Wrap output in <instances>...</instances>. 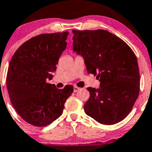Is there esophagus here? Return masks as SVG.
<instances>
[{"label": "esophagus", "instance_id": "esophagus-1", "mask_svg": "<svg viewBox=\"0 0 152 152\" xmlns=\"http://www.w3.org/2000/svg\"><path fill=\"white\" fill-rule=\"evenodd\" d=\"M80 89H81V88L78 87V86H74V87H73V91H74V92H76V91H78L79 90H80Z\"/></svg>", "mask_w": 152, "mask_h": 152}]
</instances>
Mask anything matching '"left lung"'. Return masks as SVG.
I'll list each match as a JSON object with an SVG mask.
<instances>
[{"mask_svg": "<svg viewBox=\"0 0 152 152\" xmlns=\"http://www.w3.org/2000/svg\"><path fill=\"white\" fill-rule=\"evenodd\" d=\"M73 51L84 59L89 73L96 75L99 89L89 87L84 112L104 125L123 121L131 113L140 89L137 58L123 39L103 29L73 30Z\"/></svg>", "mask_w": 152, "mask_h": 152, "instance_id": "1", "label": "left lung"}]
</instances>
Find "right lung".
<instances>
[{
  "instance_id": "add662e5",
  "label": "right lung",
  "mask_w": 152,
  "mask_h": 152,
  "mask_svg": "<svg viewBox=\"0 0 152 152\" xmlns=\"http://www.w3.org/2000/svg\"><path fill=\"white\" fill-rule=\"evenodd\" d=\"M68 31L42 34L23 43L8 66L6 84L11 104L26 122L37 127L50 124L62 115L72 85L58 89L52 79L66 49Z\"/></svg>"
}]
</instances>
